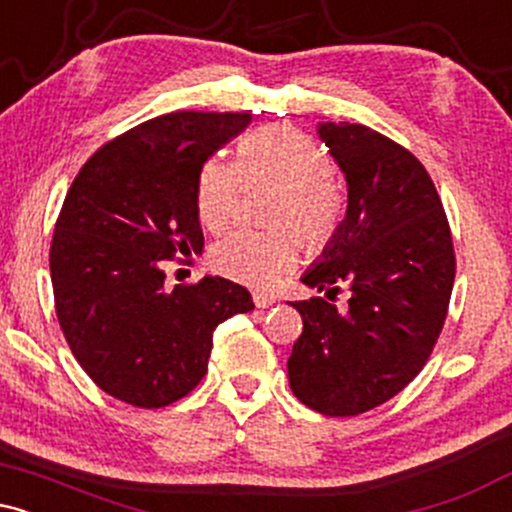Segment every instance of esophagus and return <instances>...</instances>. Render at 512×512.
I'll use <instances>...</instances> for the list:
<instances>
[{"instance_id":"obj_1","label":"esophagus","mask_w":512,"mask_h":512,"mask_svg":"<svg viewBox=\"0 0 512 512\" xmlns=\"http://www.w3.org/2000/svg\"><path fill=\"white\" fill-rule=\"evenodd\" d=\"M252 301H255L257 308H269V305L276 303V298L267 296V293H255V296H252Z\"/></svg>"}]
</instances>
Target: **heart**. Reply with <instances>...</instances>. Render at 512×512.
Returning <instances> with one entry per match:
<instances>
[{"mask_svg": "<svg viewBox=\"0 0 512 512\" xmlns=\"http://www.w3.org/2000/svg\"><path fill=\"white\" fill-rule=\"evenodd\" d=\"M243 182L274 185L267 219L296 233L310 250L332 243L344 221V187L332 170L327 151L301 129L262 127L238 142L236 163L209 158L197 175V219L211 233L233 221ZM289 231L240 228L211 250V267L240 284L267 289L298 260Z\"/></svg>", "mask_w": 512, "mask_h": 512, "instance_id": "heart-1", "label": "heart"}]
</instances>
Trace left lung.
I'll use <instances>...</instances> for the list:
<instances>
[{
    "label": "left lung",
    "mask_w": 512,
    "mask_h": 512,
    "mask_svg": "<svg viewBox=\"0 0 512 512\" xmlns=\"http://www.w3.org/2000/svg\"><path fill=\"white\" fill-rule=\"evenodd\" d=\"M349 185V209L303 284L327 298L291 303L303 332L289 358L291 390L325 416H356L402 392L426 366L455 284V248L436 185L402 144L366 125L325 122ZM350 286L337 311L331 298Z\"/></svg>",
    "instance_id": "1"
}]
</instances>
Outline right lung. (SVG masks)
<instances>
[{"instance_id":"obj_1","label":"right lung","mask_w":512,"mask_h":512,"mask_svg":"<svg viewBox=\"0 0 512 512\" xmlns=\"http://www.w3.org/2000/svg\"><path fill=\"white\" fill-rule=\"evenodd\" d=\"M252 113L158 115L81 166L50 243L55 313L79 366L142 409L178 402L209 366L214 330L255 308L221 276L166 286V262L202 252L197 175Z\"/></svg>"}]
</instances>
